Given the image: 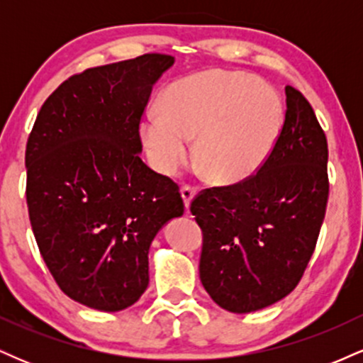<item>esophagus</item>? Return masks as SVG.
Masks as SVG:
<instances>
[{
  "mask_svg": "<svg viewBox=\"0 0 363 363\" xmlns=\"http://www.w3.org/2000/svg\"><path fill=\"white\" fill-rule=\"evenodd\" d=\"M198 193V189H196L194 186H182L181 189V196H182V201H184V206L189 208L191 201H193V198Z\"/></svg>",
  "mask_w": 363,
  "mask_h": 363,
  "instance_id": "34e87169",
  "label": "esophagus"
}]
</instances>
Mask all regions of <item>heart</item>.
Here are the masks:
<instances>
[{"label": "heart", "mask_w": 363, "mask_h": 363, "mask_svg": "<svg viewBox=\"0 0 363 363\" xmlns=\"http://www.w3.org/2000/svg\"><path fill=\"white\" fill-rule=\"evenodd\" d=\"M281 102L268 83L225 69L182 78L164 95V111L150 107L140 135L152 165L174 174L193 153L218 184L249 179L273 152L281 129Z\"/></svg>", "instance_id": "b5f03b06"}]
</instances>
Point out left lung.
Returning a JSON list of instances; mask_svg holds the SVG:
<instances>
[{
	"label": "left lung",
	"instance_id": "left-lung-1",
	"mask_svg": "<svg viewBox=\"0 0 363 363\" xmlns=\"http://www.w3.org/2000/svg\"><path fill=\"white\" fill-rule=\"evenodd\" d=\"M285 95V123L261 169L191 203L203 230L199 278L235 314L264 309L298 285L326 215V135L301 91L286 85Z\"/></svg>",
	"mask_w": 363,
	"mask_h": 363
}]
</instances>
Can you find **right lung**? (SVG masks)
<instances>
[{
    "mask_svg": "<svg viewBox=\"0 0 363 363\" xmlns=\"http://www.w3.org/2000/svg\"><path fill=\"white\" fill-rule=\"evenodd\" d=\"M174 57L143 54L85 69L40 107L25 152L27 206L60 289L104 312L133 306L148 286V251L184 213L179 186L140 158V121Z\"/></svg>",
    "mask_w": 363,
    "mask_h": 363,
    "instance_id": "1",
    "label": "right lung"
}]
</instances>
